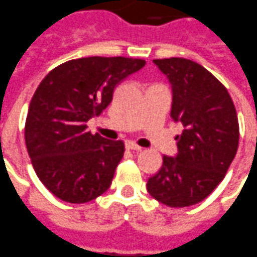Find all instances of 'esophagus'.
Wrapping results in <instances>:
<instances>
[{
    "mask_svg": "<svg viewBox=\"0 0 257 257\" xmlns=\"http://www.w3.org/2000/svg\"><path fill=\"white\" fill-rule=\"evenodd\" d=\"M125 147H127L128 150H133V151H141V150H143V147L137 146V144H136V143H133V141L125 143Z\"/></svg>",
    "mask_w": 257,
    "mask_h": 257,
    "instance_id": "1",
    "label": "esophagus"
}]
</instances>
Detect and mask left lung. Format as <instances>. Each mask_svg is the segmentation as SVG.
<instances>
[{"instance_id":"8db88e82","label":"left lung","mask_w":257,"mask_h":257,"mask_svg":"<svg viewBox=\"0 0 257 257\" xmlns=\"http://www.w3.org/2000/svg\"><path fill=\"white\" fill-rule=\"evenodd\" d=\"M173 86L171 117L184 125L177 157H163L147 182L158 202L184 208L204 201L219 185L236 156L239 123L223 84L197 62L184 58L154 60Z\"/></svg>"}]
</instances>
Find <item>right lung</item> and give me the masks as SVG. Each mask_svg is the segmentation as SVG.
I'll list each match as a JSON object with an SVG mask.
<instances>
[{
    "label": "right lung",
    "instance_id": "obj_1",
    "mask_svg": "<svg viewBox=\"0 0 257 257\" xmlns=\"http://www.w3.org/2000/svg\"><path fill=\"white\" fill-rule=\"evenodd\" d=\"M146 60L90 56L52 69L29 103L25 144L38 178L69 204L106 192L124 154V143L87 132V121L113 100L116 86Z\"/></svg>",
    "mask_w": 257,
    "mask_h": 257
}]
</instances>
